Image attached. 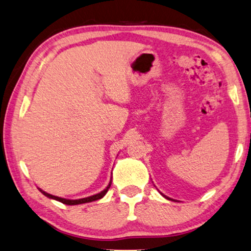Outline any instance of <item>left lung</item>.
I'll list each match as a JSON object with an SVG mask.
<instances>
[{
  "mask_svg": "<svg viewBox=\"0 0 251 251\" xmlns=\"http://www.w3.org/2000/svg\"><path fill=\"white\" fill-rule=\"evenodd\" d=\"M165 198H166V197H165ZM166 199H169V198H166Z\"/></svg>",
  "mask_w": 251,
  "mask_h": 251,
  "instance_id": "1",
  "label": "left lung"
}]
</instances>
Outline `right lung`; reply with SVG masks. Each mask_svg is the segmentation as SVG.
<instances>
[{
    "mask_svg": "<svg viewBox=\"0 0 251 251\" xmlns=\"http://www.w3.org/2000/svg\"><path fill=\"white\" fill-rule=\"evenodd\" d=\"M111 183V182H110ZM110 183L108 184V186L104 190L101 191L100 193L98 194H95V196H91V197H88V198H83V199H79V200H67V199H62V198H59V197H55V196H52V194H49L45 192V191L40 190L41 192L45 194L46 197L50 198V199H54V200H57L59 202H61V203H65V204H68V205H75V204H81V203H87V202H93V201H96V200H99V199H101L102 197L105 196V194L107 193V191H108L109 186H110Z\"/></svg>",
    "mask_w": 251,
    "mask_h": 251,
    "instance_id": "1",
    "label": "right lung"
}]
</instances>
